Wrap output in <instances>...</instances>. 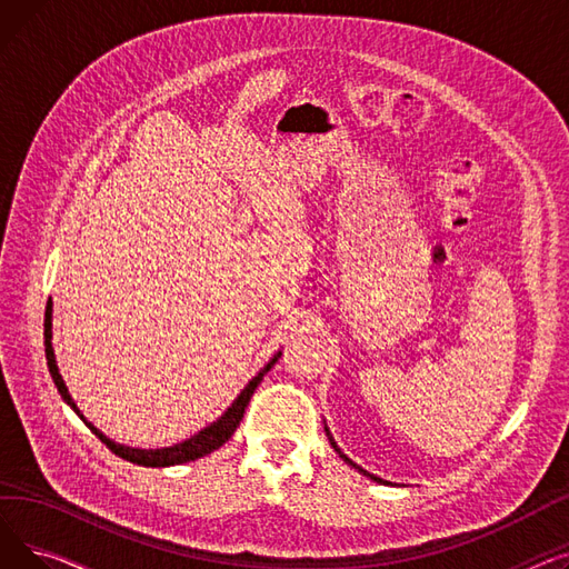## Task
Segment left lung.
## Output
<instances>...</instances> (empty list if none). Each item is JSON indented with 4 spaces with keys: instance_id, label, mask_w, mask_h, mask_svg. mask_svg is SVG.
<instances>
[{
    "instance_id": "left-lung-1",
    "label": "left lung",
    "mask_w": 569,
    "mask_h": 569,
    "mask_svg": "<svg viewBox=\"0 0 569 569\" xmlns=\"http://www.w3.org/2000/svg\"><path fill=\"white\" fill-rule=\"evenodd\" d=\"M327 436H330V431H327ZM330 442H332V447H335V450H337V452H339V457H341V459H343V461H348V463H350V466H355V463H352V461H350V459H348V457H346V455H343V452H341V450H339V447H337V442H335V440H332V436H330ZM355 468H357V470H360V472H367V470H362V468H360V466H355ZM369 477H371V480H376V482H382V480H380V477H376V475H369Z\"/></svg>"
}]
</instances>
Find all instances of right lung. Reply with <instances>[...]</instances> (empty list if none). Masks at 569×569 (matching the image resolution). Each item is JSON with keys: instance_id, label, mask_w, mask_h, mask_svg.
Returning <instances> with one entry per match:
<instances>
[{"instance_id": "1", "label": "right lung", "mask_w": 569, "mask_h": 569, "mask_svg": "<svg viewBox=\"0 0 569 569\" xmlns=\"http://www.w3.org/2000/svg\"><path fill=\"white\" fill-rule=\"evenodd\" d=\"M50 318H52V302H48V307H46V322H43V337H46V360H48V369H50V376H52V380H54V387H57V392L62 395V399L80 415V410H78V406L73 403V399H71V395H69V390H67V385H64V380H62V376H59V371H57V365H54V352H52V343H50V339H52V322H50ZM281 357V352L279 355H274V360L269 362L247 387L242 390V395H239L237 399H234V403L219 417V420L214 422V425H209L207 429H202L200 433H196V436H191L189 440H184V442H177V445H172V447H163V450H138V447H124V445H119V442H112L110 438H106L97 427H92L89 425L84 417L80 415V420L92 429V433L101 440V442H106V447L110 452H114L117 457H122V459H127V461H131V463H138V466H152V468H161V466H177V463H187V461H193V459H200V457H204V455H209V452H214V450H219V447L234 433V429L239 427V422H242V417H244V410H247V406H249V401H251V397H253V392H256V387L260 385V380H262V376L272 369L274 365H277V360Z\"/></svg>"}]
</instances>
